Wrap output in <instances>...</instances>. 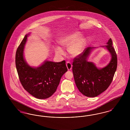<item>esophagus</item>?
Segmentation results:
<instances>
[{
	"instance_id": "obj_1",
	"label": "esophagus",
	"mask_w": 130,
	"mask_h": 130,
	"mask_svg": "<svg viewBox=\"0 0 130 130\" xmlns=\"http://www.w3.org/2000/svg\"><path fill=\"white\" fill-rule=\"evenodd\" d=\"M66 66L67 67L68 70H71L72 68V65L71 64V63L68 61L66 62Z\"/></svg>"
}]
</instances>
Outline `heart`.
<instances>
[{
    "label": "heart",
    "instance_id": "obj_1",
    "mask_svg": "<svg viewBox=\"0 0 130 130\" xmlns=\"http://www.w3.org/2000/svg\"><path fill=\"white\" fill-rule=\"evenodd\" d=\"M79 32H74L60 38L59 43L63 47L68 46V52L73 56H77L82 52L84 45L85 39L82 36H79ZM56 53L59 55L64 54L63 50L60 47H56Z\"/></svg>",
    "mask_w": 130,
    "mask_h": 130
}]
</instances>
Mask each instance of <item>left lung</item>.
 <instances>
[{"label":"left lung","instance_id":"1","mask_svg":"<svg viewBox=\"0 0 130 130\" xmlns=\"http://www.w3.org/2000/svg\"><path fill=\"white\" fill-rule=\"evenodd\" d=\"M107 44L102 47H106L111 57L110 62L104 68L99 69L93 63L87 61L93 48H87L73 60L72 69L75 84L80 92L87 97H95L106 90L117 70V55L111 38Z\"/></svg>","mask_w":130,"mask_h":130}]
</instances>
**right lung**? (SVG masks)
Instances as JSON below:
<instances>
[{
  "instance_id": "1",
  "label": "right lung",
  "mask_w": 130,
  "mask_h": 130,
  "mask_svg": "<svg viewBox=\"0 0 130 130\" xmlns=\"http://www.w3.org/2000/svg\"><path fill=\"white\" fill-rule=\"evenodd\" d=\"M29 35H25L15 54V65L19 79L24 89L31 95L38 99H46L55 93L62 75L68 69L65 60L59 62L45 61L37 68L30 66L23 56Z\"/></svg>"
}]
</instances>
